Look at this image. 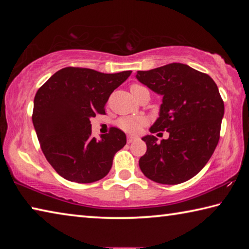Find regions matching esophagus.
I'll return each mask as SVG.
<instances>
[{
	"mask_svg": "<svg viewBox=\"0 0 249 249\" xmlns=\"http://www.w3.org/2000/svg\"><path fill=\"white\" fill-rule=\"evenodd\" d=\"M136 140H137L136 137L130 136V135H128V136H127V142H128V144H130V142H133L134 141H136Z\"/></svg>",
	"mask_w": 249,
	"mask_h": 249,
	"instance_id": "esophagus-1",
	"label": "esophagus"
}]
</instances>
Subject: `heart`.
I'll use <instances>...</instances> for the list:
<instances>
[{"instance_id": "1", "label": "heart", "mask_w": 249, "mask_h": 249, "mask_svg": "<svg viewBox=\"0 0 249 249\" xmlns=\"http://www.w3.org/2000/svg\"><path fill=\"white\" fill-rule=\"evenodd\" d=\"M142 89H145V88L140 86V84H134V86L130 88V91ZM145 122L146 121L144 117L141 116H126L119 121V126L122 129L125 130V132L136 134L140 132L142 126L145 125Z\"/></svg>"}]
</instances>
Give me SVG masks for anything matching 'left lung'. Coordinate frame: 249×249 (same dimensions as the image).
Returning <instances> with one entry per match:
<instances>
[{
	"instance_id": "8db88e82",
	"label": "left lung",
	"mask_w": 249,
	"mask_h": 249,
	"mask_svg": "<svg viewBox=\"0 0 249 249\" xmlns=\"http://www.w3.org/2000/svg\"><path fill=\"white\" fill-rule=\"evenodd\" d=\"M136 79L162 96L150 133H169L160 144L154 135L142 138L147 150L140 159L141 170L162 184L191 179L206 165L220 140L224 103L216 83L210 75L177 62L137 71Z\"/></svg>"
}]
</instances>
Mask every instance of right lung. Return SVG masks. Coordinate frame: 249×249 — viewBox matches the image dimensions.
Returning a JSON list of instances; mask_svg holds the SVG:
<instances>
[{
    "label": "right lung",
    "mask_w": 249,
    "mask_h": 249,
    "mask_svg": "<svg viewBox=\"0 0 249 249\" xmlns=\"http://www.w3.org/2000/svg\"><path fill=\"white\" fill-rule=\"evenodd\" d=\"M130 73L67 67L37 91L34 127L46 159L62 178L91 183L111 170L114 155L126 145V135L112 127L98 141L92 137L90 119L104 114L109 95Z\"/></svg>",
    "instance_id": "right-lung-1"
}]
</instances>
